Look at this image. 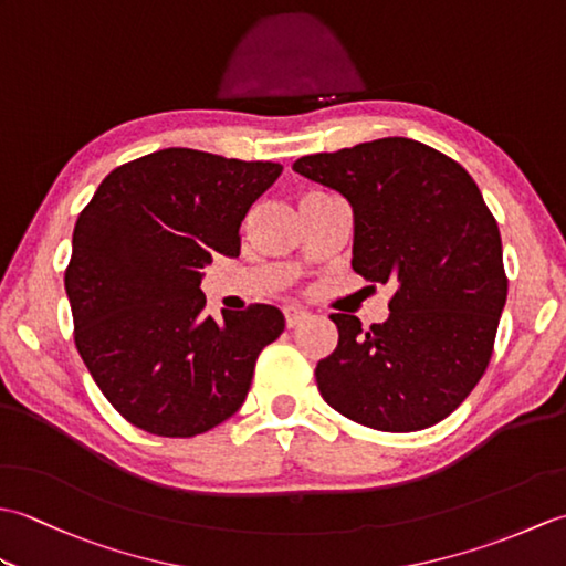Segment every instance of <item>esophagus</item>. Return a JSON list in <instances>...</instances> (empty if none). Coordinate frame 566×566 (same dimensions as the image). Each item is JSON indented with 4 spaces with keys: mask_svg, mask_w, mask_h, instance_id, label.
Masks as SVG:
<instances>
[{
    "mask_svg": "<svg viewBox=\"0 0 566 566\" xmlns=\"http://www.w3.org/2000/svg\"><path fill=\"white\" fill-rule=\"evenodd\" d=\"M306 318H308V311H304V308H298V306H286L284 308V321H286V326H290V328L298 326V323L306 321Z\"/></svg>",
    "mask_w": 566,
    "mask_h": 566,
    "instance_id": "34e87169",
    "label": "esophagus"
}]
</instances>
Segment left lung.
I'll return each mask as SVG.
<instances>
[{"instance_id":"left-lung-1","label":"left lung","mask_w":566,"mask_h":566,"mask_svg":"<svg viewBox=\"0 0 566 566\" xmlns=\"http://www.w3.org/2000/svg\"><path fill=\"white\" fill-rule=\"evenodd\" d=\"M292 170L353 207V270L389 284V318L333 314L338 347L316 365L328 406L384 432L448 418L494 353L509 280L499 223L460 163L411 138L298 158Z\"/></svg>"}]
</instances>
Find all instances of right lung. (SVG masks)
<instances>
[{
	"instance_id": "right-lung-1",
	"label": "right lung",
	"mask_w": 566,
	"mask_h": 566,
	"mask_svg": "<svg viewBox=\"0 0 566 566\" xmlns=\"http://www.w3.org/2000/svg\"><path fill=\"white\" fill-rule=\"evenodd\" d=\"M280 163L165 148L116 167L72 233L65 292L75 345L128 423L195 438L243 406L258 355L280 338V308L203 314V268L240 255V223Z\"/></svg>"
}]
</instances>
